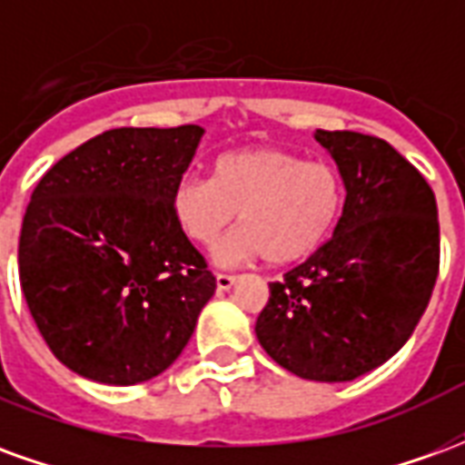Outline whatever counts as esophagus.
<instances>
[{
	"label": "esophagus",
	"mask_w": 465,
	"mask_h": 465,
	"mask_svg": "<svg viewBox=\"0 0 465 465\" xmlns=\"http://www.w3.org/2000/svg\"><path fill=\"white\" fill-rule=\"evenodd\" d=\"M233 283H236V276L232 273H216V292H229Z\"/></svg>",
	"instance_id": "1"
}]
</instances>
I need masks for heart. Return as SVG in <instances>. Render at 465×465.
<instances>
[{
  "label": "heart",
  "mask_w": 465,
  "mask_h": 465,
  "mask_svg": "<svg viewBox=\"0 0 465 465\" xmlns=\"http://www.w3.org/2000/svg\"><path fill=\"white\" fill-rule=\"evenodd\" d=\"M343 202L346 189L333 163L252 146L216 156L212 179L182 176L169 193V213L183 239L202 249L222 243L239 213L243 229L219 252V262L269 256L286 266L306 262L329 242Z\"/></svg>",
  "instance_id": "obj_1"
}]
</instances>
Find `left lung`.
I'll use <instances>...</instances> for the list:
<instances>
[{"mask_svg":"<svg viewBox=\"0 0 465 465\" xmlns=\"http://www.w3.org/2000/svg\"><path fill=\"white\" fill-rule=\"evenodd\" d=\"M346 186L341 219L319 252L269 283L256 339L309 381H353L409 341L439 276L436 196L389 142L323 132Z\"/></svg>","mask_w":465,"mask_h":465,"instance_id":"obj_1","label":"left lung"}]
</instances>
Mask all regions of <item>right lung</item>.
Returning <instances> with one entry per match:
<instances>
[{"label":"right lung","mask_w":465,"mask_h":465,"mask_svg":"<svg viewBox=\"0 0 465 465\" xmlns=\"http://www.w3.org/2000/svg\"><path fill=\"white\" fill-rule=\"evenodd\" d=\"M203 129L122 126L39 179L19 236V282L66 369L134 386L172 366L216 279L169 213Z\"/></svg>","instance_id":"add662e5"}]
</instances>
